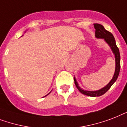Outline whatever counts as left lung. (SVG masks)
I'll return each instance as SVG.
<instances>
[{
  "label": "left lung",
  "mask_w": 127,
  "mask_h": 127,
  "mask_svg": "<svg viewBox=\"0 0 127 127\" xmlns=\"http://www.w3.org/2000/svg\"><path fill=\"white\" fill-rule=\"evenodd\" d=\"M94 27L95 28V37L97 38H103V39L105 40L106 42L110 46L112 51H113V52L115 54L116 62L115 74H114L113 79L111 80L109 83H108L105 87H104L103 88L99 89L98 91H85V90H83V89L80 88V87L78 85V83L76 81V79H75V77L74 81L75 84L76 85L77 89L81 93H83V95L90 96V97H99V96H101V95L105 94L111 88L112 85L115 82L117 79L118 78V76H119V74L120 72V68H121V64H120L121 56H120L119 50V48H118V47L116 45L115 40L113 35L110 32L106 30L105 29V28L101 24H94Z\"/></svg>",
  "instance_id": "left-lung-1"
}]
</instances>
